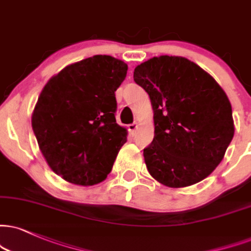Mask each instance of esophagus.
<instances>
[{"mask_svg": "<svg viewBox=\"0 0 251 251\" xmlns=\"http://www.w3.org/2000/svg\"><path fill=\"white\" fill-rule=\"evenodd\" d=\"M136 129H137V123H136V122L131 123V125H129V126H128V130L130 131V134H131V135H134V134H135Z\"/></svg>", "mask_w": 251, "mask_h": 251, "instance_id": "esophagus-1", "label": "esophagus"}]
</instances>
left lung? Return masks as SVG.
<instances>
[{
	"instance_id": "1",
	"label": "left lung",
	"mask_w": 251,
	"mask_h": 251,
	"mask_svg": "<svg viewBox=\"0 0 251 251\" xmlns=\"http://www.w3.org/2000/svg\"><path fill=\"white\" fill-rule=\"evenodd\" d=\"M134 81L149 94L153 109L154 137L143 150L150 175L169 187L208 177L234 136L224 89L193 61L172 55L138 65Z\"/></svg>"
}]
</instances>
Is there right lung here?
Wrapping results in <instances>:
<instances>
[{
	"label": "right lung",
	"mask_w": 251,
	"mask_h": 251,
	"mask_svg": "<svg viewBox=\"0 0 251 251\" xmlns=\"http://www.w3.org/2000/svg\"><path fill=\"white\" fill-rule=\"evenodd\" d=\"M128 65L94 55L66 66L49 80L32 114L33 134L52 171L72 184L104 180L126 142L116 123L115 92Z\"/></svg>",
	"instance_id": "obj_1"
}]
</instances>
